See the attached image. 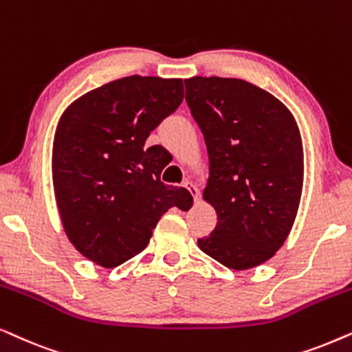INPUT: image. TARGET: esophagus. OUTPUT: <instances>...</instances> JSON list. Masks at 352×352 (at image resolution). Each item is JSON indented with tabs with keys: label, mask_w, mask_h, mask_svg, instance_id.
Wrapping results in <instances>:
<instances>
[{
	"label": "esophagus",
	"mask_w": 352,
	"mask_h": 352,
	"mask_svg": "<svg viewBox=\"0 0 352 352\" xmlns=\"http://www.w3.org/2000/svg\"><path fill=\"white\" fill-rule=\"evenodd\" d=\"M184 186H185L186 190L190 191L191 196H193V198H195V201H198V199H199V190L196 188V185L191 184L190 180H185V182H184Z\"/></svg>",
	"instance_id": "esophagus-1"
}]
</instances>
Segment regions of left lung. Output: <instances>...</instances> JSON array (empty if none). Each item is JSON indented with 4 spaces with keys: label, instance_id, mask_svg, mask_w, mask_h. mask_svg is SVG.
I'll list each match as a JSON object with an SVG mask.
<instances>
[{
    "label": "left lung",
    "instance_id": "obj_1",
    "mask_svg": "<svg viewBox=\"0 0 352 352\" xmlns=\"http://www.w3.org/2000/svg\"><path fill=\"white\" fill-rule=\"evenodd\" d=\"M185 90L209 154L203 196L217 212L199 250L228 269L261 265L287 240L301 201L296 120L282 101L240 78H186Z\"/></svg>",
    "mask_w": 352,
    "mask_h": 352
}]
</instances>
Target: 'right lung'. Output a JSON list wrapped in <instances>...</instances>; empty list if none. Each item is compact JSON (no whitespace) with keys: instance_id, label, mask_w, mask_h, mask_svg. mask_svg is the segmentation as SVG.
<instances>
[{"instance_id":"add662e5","label":"right lung","mask_w":352,"mask_h":352,"mask_svg":"<svg viewBox=\"0 0 352 352\" xmlns=\"http://www.w3.org/2000/svg\"><path fill=\"white\" fill-rule=\"evenodd\" d=\"M184 101L180 78L132 75L74 101L53 144L56 203L70 243L102 267L142 252L168 209H190L188 191L161 182V146L149 133Z\"/></svg>"}]
</instances>
